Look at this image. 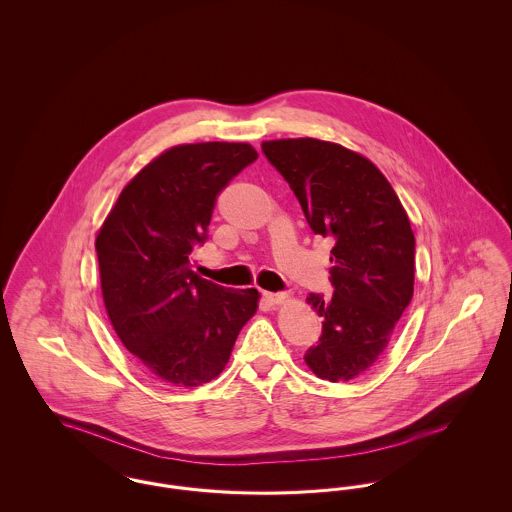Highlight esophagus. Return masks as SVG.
Listing matches in <instances>:
<instances>
[{
    "instance_id": "esophagus-1",
    "label": "esophagus",
    "mask_w": 512,
    "mask_h": 512,
    "mask_svg": "<svg viewBox=\"0 0 512 512\" xmlns=\"http://www.w3.org/2000/svg\"><path fill=\"white\" fill-rule=\"evenodd\" d=\"M262 297H264V301H266L268 305H279V303L285 301L287 295H285V293H268V291H264Z\"/></svg>"
}]
</instances>
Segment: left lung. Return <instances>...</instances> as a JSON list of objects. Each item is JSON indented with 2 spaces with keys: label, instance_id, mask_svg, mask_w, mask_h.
Instances as JSON below:
<instances>
[{
  "label": "left lung",
  "instance_id": "1",
  "mask_svg": "<svg viewBox=\"0 0 512 512\" xmlns=\"http://www.w3.org/2000/svg\"><path fill=\"white\" fill-rule=\"evenodd\" d=\"M262 151L297 196L314 235L334 242V295L307 297L324 322L305 361L324 380H351L386 349L413 297L408 215L384 174L338 143L275 139L264 141Z\"/></svg>",
  "mask_w": 512,
  "mask_h": 512
}]
</instances>
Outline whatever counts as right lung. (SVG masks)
Listing matches in <instances>:
<instances>
[{"label":"right lung","instance_id":"add662e5","mask_svg":"<svg viewBox=\"0 0 512 512\" xmlns=\"http://www.w3.org/2000/svg\"><path fill=\"white\" fill-rule=\"evenodd\" d=\"M256 159L248 143L172 147L122 190L95 242L118 338L174 386L219 375L258 308L256 289H227L190 270L219 192Z\"/></svg>","mask_w":512,"mask_h":512}]
</instances>
